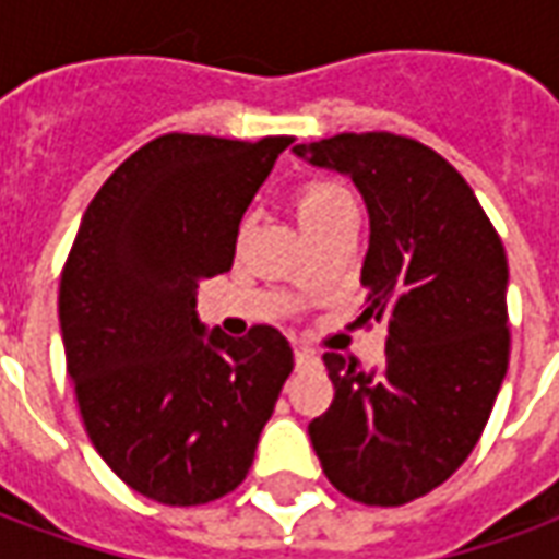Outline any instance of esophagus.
Wrapping results in <instances>:
<instances>
[{
  "instance_id": "1",
  "label": "esophagus",
  "mask_w": 559,
  "mask_h": 559,
  "mask_svg": "<svg viewBox=\"0 0 559 559\" xmlns=\"http://www.w3.org/2000/svg\"><path fill=\"white\" fill-rule=\"evenodd\" d=\"M317 362H320V359H317L311 350H302V347L296 350V365H299V368H305V365H317Z\"/></svg>"
}]
</instances>
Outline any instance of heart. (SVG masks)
Segmentation results:
<instances>
[{
    "instance_id": "b5f03b06",
    "label": "heart",
    "mask_w": 559,
    "mask_h": 559,
    "mask_svg": "<svg viewBox=\"0 0 559 559\" xmlns=\"http://www.w3.org/2000/svg\"><path fill=\"white\" fill-rule=\"evenodd\" d=\"M293 212H296V218L302 224V230L317 242L326 230L338 227L344 221L356 218V203H353L347 188L326 182V179H311V182L296 188ZM299 284L308 287V278H299Z\"/></svg>"
}]
</instances>
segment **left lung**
I'll list each match as a JSON object with an SVG mask.
<instances>
[{"instance_id": "obj_1", "label": "left lung", "mask_w": 559, "mask_h": 559, "mask_svg": "<svg viewBox=\"0 0 559 559\" xmlns=\"http://www.w3.org/2000/svg\"><path fill=\"white\" fill-rule=\"evenodd\" d=\"M293 152L359 188L371 221L359 320L389 323L383 368L323 356L335 399L308 433L341 493L404 506L467 461L503 386V242L464 176L416 140L335 134Z\"/></svg>"}]
</instances>
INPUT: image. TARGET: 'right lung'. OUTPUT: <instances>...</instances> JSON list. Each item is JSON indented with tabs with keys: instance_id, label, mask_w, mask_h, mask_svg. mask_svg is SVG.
<instances>
[{
	"instance_id": "1",
	"label": "right lung",
	"mask_w": 559,
	"mask_h": 559,
	"mask_svg": "<svg viewBox=\"0 0 559 559\" xmlns=\"http://www.w3.org/2000/svg\"><path fill=\"white\" fill-rule=\"evenodd\" d=\"M290 143L164 134L83 212L59 281L68 377L98 455L155 503L230 493L293 371L278 329L227 338L197 317V284L233 266L245 209Z\"/></svg>"
}]
</instances>
